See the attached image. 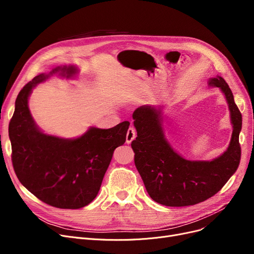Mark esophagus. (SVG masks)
Here are the masks:
<instances>
[{
	"mask_svg": "<svg viewBox=\"0 0 254 254\" xmlns=\"http://www.w3.org/2000/svg\"><path fill=\"white\" fill-rule=\"evenodd\" d=\"M136 138V130L134 127H129L127 132V143L129 144L131 141Z\"/></svg>",
	"mask_w": 254,
	"mask_h": 254,
	"instance_id": "34e87169",
	"label": "esophagus"
}]
</instances>
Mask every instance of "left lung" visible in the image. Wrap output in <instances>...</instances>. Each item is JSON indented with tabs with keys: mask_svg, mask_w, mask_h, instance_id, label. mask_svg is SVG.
Returning <instances> with one entry per match:
<instances>
[{
	"mask_svg": "<svg viewBox=\"0 0 254 254\" xmlns=\"http://www.w3.org/2000/svg\"><path fill=\"white\" fill-rule=\"evenodd\" d=\"M229 105L232 139L228 149L212 161H190L173 149L165 137L162 107L144 105L132 113L137 138L131 142L135 165L150 197L169 207L191 206L217 193L237 171L241 159L239 134L242 115L231 88L220 77L210 78Z\"/></svg>",
	"mask_w": 254,
	"mask_h": 254,
	"instance_id": "left-lung-1",
	"label": "left lung"
}]
</instances>
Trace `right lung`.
Instances as JSON below:
<instances>
[{
    "label": "right lung",
    "mask_w": 254,
    "mask_h": 254,
    "mask_svg": "<svg viewBox=\"0 0 254 254\" xmlns=\"http://www.w3.org/2000/svg\"><path fill=\"white\" fill-rule=\"evenodd\" d=\"M77 73V66L71 64L36 76L18 93L9 124L12 164L18 180L42 202L61 209H79L92 202L129 126L124 122L107 129L90 127L74 139L44 134L29 109L33 88L56 74L69 79Z\"/></svg>",
    "instance_id": "add662e5"
}]
</instances>
